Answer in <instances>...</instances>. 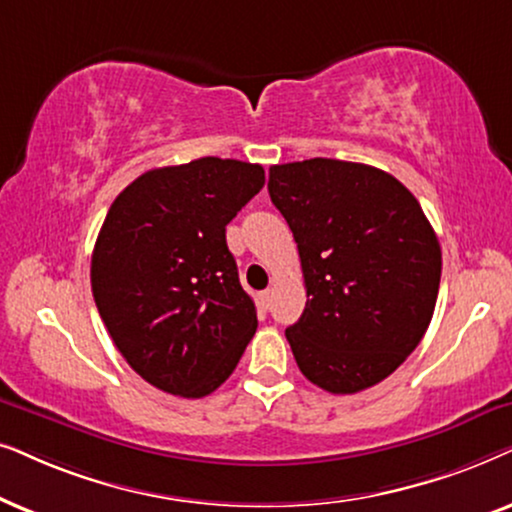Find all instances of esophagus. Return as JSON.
I'll use <instances>...</instances> for the list:
<instances>
[{"mask_svg": "<svg viewBox=\"0 0 512 512\" xmlns=\"http://www.w3.org/2000/svg\"><path fill=\"white\" fill-rule=\"evenodd\" d=\"M271 299H274V290H271V288L260 292V304H262V309H269Z\"/></svg>", "mask_w": 512, "mask_h": 512, "instance_id": "1", "label": "esophagus"}]
</instances>
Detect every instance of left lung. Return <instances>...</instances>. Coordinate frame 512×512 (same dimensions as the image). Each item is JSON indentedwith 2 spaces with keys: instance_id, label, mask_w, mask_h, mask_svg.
<instances>
[{
  "instance_id": "8db88e82",
  "label": "left lung",
  "mask_w": 512,
  "mask_h": 512,
  "mask_svg": "<svg viewBox=\"0 0 512 512\" xmlns=\"http://www.w3.org/2000/svg\"><path fill=\"white\" fill-rule=\"evenodd\" d=\"M269 196L302 260L306 309L285 330L299 370L335 395L384 381L438 299L442 252L419 201L384 170L337 159L271 166Z\"/></svg>"
}]
</instances>
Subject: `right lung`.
Returning a JSON list of instances; mask_svg holds the SVG:
<instances>
[{
    "mask_svg": "<svg viewBox=\"0 0 512 512\" xmlns=\"http://www.w3.org/2000/svg\"><path fill=\"white\" fill-rule=\"evenodd\" d=\"M262 187L260 163L203 156L142 173L102 222L95 306L126 363L161 391L213 393L255 335L224 231Z\"/></svg>",
    "mask_w": 512,
    "mask_h": 512,
    "instance_id": "right-lung-1",
    "label": "right lung"
}]
</instances>
